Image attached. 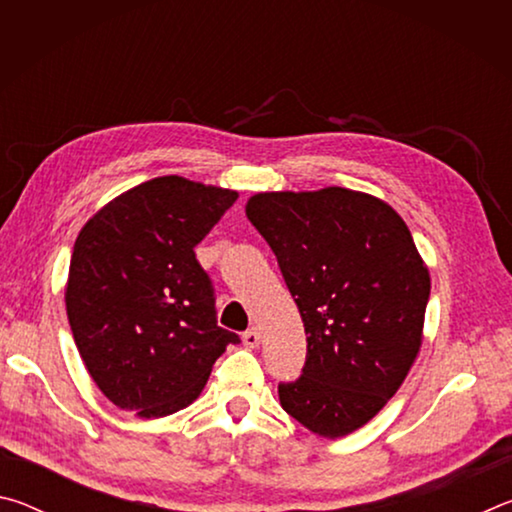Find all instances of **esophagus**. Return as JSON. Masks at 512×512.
Segmentation results:
<instances>
[{
  "mask_svg": "<svg viewBox=\"0 0 512 512\" xmlns=\"http://www.w3.org/2000/svg\"><path fill=\"white\" fill-rule=\"evenodd\" d=\"M259 341H262V334H259L255 327L248 329V332L244 334V345H246V348H253L255 350L257 345H259Z\"/></svg>",
  "mask_w": 512,
  "mask_h": 512,
  "instance_id": "esophagus-1",
  "label": "esophagus"
}]
</instances>
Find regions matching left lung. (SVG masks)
Returning <instances> with one entry per match:
<instances>
[{
    "label": "left lung",
    "instance_id": "obj_1",
    "mask_svg": "<svg viewBox=\"0 0 512 512\" xmlns=\"http://www.w3.org/2000/svg\"><path fill=\"white\" fill-rule=\"evenodd\" d=\"M246 216L305 323L307 361L277 388L282 409L316 436H348L384 409L418 357L429 268L402 216L366 192H259Z\"/></svg>",
    "mask_w": 512,
    "mask_h": 512
}]
</instances>
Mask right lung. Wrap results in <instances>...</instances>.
<instances>
[{
    "instance_id": "right-lung-1",
    "label": "right lung",
    "mask_w": 512,
    "mask_h": 512,
    "mask_svg": "<svg viewBox=\"0 0 512 512\" xmlns=\"http://www.w3.org/2000/svg\"><path fill=\"white\" fill-rule=\"evenodd\" d=\"M237 192L160 176L119 194L83 225L65 284L69 327L94 384L140 418L192 404L214 361L239 343L216 325L196 262Z\"/></svg>"
}]
</instances>
